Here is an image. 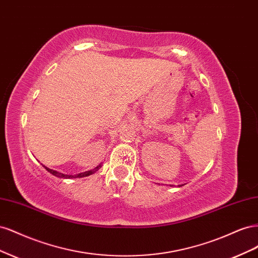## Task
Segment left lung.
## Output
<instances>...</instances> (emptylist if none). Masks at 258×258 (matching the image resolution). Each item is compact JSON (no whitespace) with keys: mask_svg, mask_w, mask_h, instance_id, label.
<instances>
[{"mask_svg":"<svg viewBox=\"0 0 258 258\" xmlns=\"http://www.w3.org/2000/svg\"><path fill=\"white\" fill-rule=\"evenodd\" d=\"M170 186H172V185H170Z\"/></svg>","mask_w":258,"mask_h":258,"instance_id":"obj_1","label":"left lung"}]
</instances>
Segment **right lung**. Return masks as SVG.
Returning <instances> with one entry per match:
<instances>
[{
    "label": "right lung",
    "instance_id": "add662e5",
    "mask_svg": "<svg viewBox=\"0 0 258 258\" xmlns=\"http://www.w3.org/2000/svg\"><path fill=\"white\" fill-rule=\"evenodd\" d=\"M44 167H45V166H44ZM101 167H102V163H101V165H99L98 167H96L95 169L89 170V171H86V172H83V173H79V174H75V175H68V174L60 173V172H57V171L51 170V169H49V168H47V167H45V169L47 170L49 173H51L52 175H54V176L62 177V178H76V177H84V176H88V175H90V174H93V173H95L96 171H98V170H99Z\"/></svg>",
    "mask_w": 258,
    "mask_h": 258
}]
</instances>
